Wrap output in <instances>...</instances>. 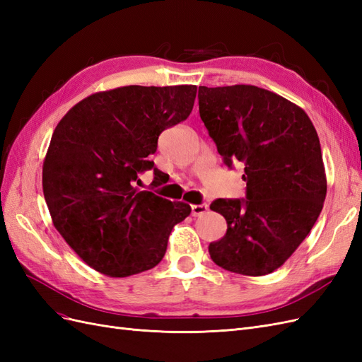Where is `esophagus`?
<instances>
[{
    "mask_svg": "<svg viewBox=\"0 0 362 362\" xmlns=\"http://www.w3.org/2000/svg\"><path fill=\"white\" fill-rule=\"evenodd\" d=\"M208 210V205L206 204H199V205H192V216L193 217H198L205 214Z\"/></svg>",
    "mask_w": 362,
    "mask_h": 362,
    "instance_id": "obj_1",
    "label": "esophagus"
}]
</instances>
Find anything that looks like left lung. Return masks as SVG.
<instances>
[{
    "label": "left lung",
    "instance_id": "left-lung-1",
    "mask_svg": "<svg viewBox=\"0 0 362 362\" xmlns=\"http://www.w3.org/2000/svg\"><path fill=\"white\" fill-rule=\"evenodd\" d=\"M199 115L228 168L245 164L246 199H216L228 223L208 246L225 270L272 273L310 234L326 198L317 131L300 107L257 86H199Z\"/></svg>",
    "mask_w": 362,
    "mask_h": 362
}]
</instances>
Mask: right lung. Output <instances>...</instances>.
<instances>
[{
	"mask_svg": "<svg viewBox=\"0 0 362 362\" xmlns=\"http://www.w3.org/2000/svg\"><path fill=\"white\" fill-rule=\"evenodd\" d=\"M196 86H125L93 93L57 124L42 185L52 223L87 266L112 278L156 267L172 228L192 211L148 190L139 173L158 136L189 117ZM152 187L161 182L154 169Z\"/></svg>",
	"mask_w": 362,
	"mask_h": 362,
	"instance_id": "1",
	"label": "right lung"
}]
</instances>
